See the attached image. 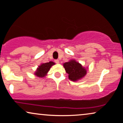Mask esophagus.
<instances>
[{"instance_id":"obj_1","label":"esophagus","mask_w":123,"mask_h":123,"mask_svg":"<svg viewBox=\"0 0 123 123\" xmlns=\"http://www.w3.org/2000/svg\"><path fill=\"white\" fill-rule=\"evenodd\" d=\"M55 62L56 63H59V60H55Z\"/></svg>"}]
</instances>
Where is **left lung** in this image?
Here are the masks:
<instances>
[{
  "label": "left lung",
  "mask_w": 123,
  "mask_h": 123,
  "mask_svg": "<svg viewBox=\"0 0 123 123\" xmlns=\"http://www.w3.org/2000/svg\"><path fill=\"white\" fill-rule=\"evenodd\" d=\"M66 72L68 74V78L72 81H77L84 77L86 74V70L81 64L75 60H71L63 64Z\"/></svg>",
  "instance_id": "1"
}]
</instances>
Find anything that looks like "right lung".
I'll return each mask as SVG.
<instances>
[{
  "label": "right lung",
  "mask_w": 123,
  "mask_h": 123,
  "mask_svg": "<svg viewBox=\"0 0 123 123\" xmlns=\"http://www.w3.org/2000/svg\"><path fill=\"white\" fill-rule=\"evenodd\" d=\"M55 64V63L51 61L47 63H42L37 68V70L35 72V75L39 77V78H43V77L47 75V73L49 70L50 68Z\"/></svg>",
  "instance_id": "right-lung-1"
}]
</instances>
